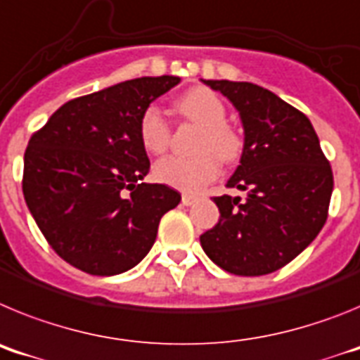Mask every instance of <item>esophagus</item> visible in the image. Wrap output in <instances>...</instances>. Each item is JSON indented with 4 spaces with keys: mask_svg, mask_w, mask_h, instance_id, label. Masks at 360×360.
Here are the masks:
<instances>
[{
    "mask_svg": "<svg viewBox=\"0 0 360 360\" xmlns=\"http://www.w3.org/2000/svg\"><path fill=\"white\" fill-rule=\"evenodd\" d=\"M196 202H198V195H193V193H184L182 195L184 205H193V203Z\"/></svg>",
    "mask_w": 360,
    "mask_h": 360,
    "instance_id": "esophagus-1",
    "label": "esophagus"
}]
</instances>
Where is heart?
Listing matches in <instances>:
<instances>
[{
  "instance_id": "heart-1",
  "label": "heart",
  "mask_w": 360,
  "mask_h": 360,
  "mask_svg": "<svg viewBox=\"0 0 360 360\" xmlns=\"http://www.w3.org/2000/svg\"><path fill=\"white\" fill-rule=\"evenodd\" d=\"M178 111L191 122L202 126L193 157H165L155 164V178L182 191H198L214 180L225 164L238 160L243 139L229 126L224 101L207 88H193L178 98ZM139 136L151 155L169 148L171 128L157 106H148L139 120Z\"/></svg>"
}]
</instances>
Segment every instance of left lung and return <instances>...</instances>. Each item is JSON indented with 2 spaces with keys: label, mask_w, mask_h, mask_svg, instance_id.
I'll return each instance as SVG.
<instances>
[{
  "label": "left lung",
  "mask_w": 360,
  "mask_h": 360,
  "mask_svg": "<svg viewBox=\"0 0 360 360\" xmlns=\"http://www.w3.org/2000/svg\"><path fill=\"white\" fill-rule=\"evenodd\" d=\"M240 111L245 144L227 187L214 196L218 224L200 236L219 269L236 276L276 272L316 240L328 218L330 162L304 113L252 82L205 81Z\"/></svg>",
  "instance_id": "1"
}]
</instances>
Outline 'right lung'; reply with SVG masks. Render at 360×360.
Listing matches in <instances>:
<instances>
[{"instance_id": "right-lung-1", "label": "right lung", "mask_w": 360, "mask_h": 360, "mask_svg": "<svg viewBox=\"0 0 360 360\" xmlns=\"http://www.w3.org/2000/svg\"><path fill=\"white\" fill-rule=\"evenodd\" d=\"M178 82L141 77L72 98L28 141L25 202L50 247L86 274L141 263L182 200L164 184H141L149 158L139 136L142 111Z\"/></svg>"}]
</instances>
